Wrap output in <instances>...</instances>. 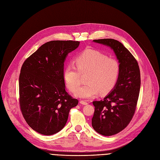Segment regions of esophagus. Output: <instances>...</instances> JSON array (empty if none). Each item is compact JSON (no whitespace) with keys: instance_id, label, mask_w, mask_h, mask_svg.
I'll return each mask as SVG.
<instances>
[{"instance_id":"34e87169","label":"esophagus","mask_w":160,"mask_h":160,"mask_svg":"<svg viewBox=\"0 0 160 160\" xmlns=\"http://www.w3.org/2000/svg\"><path fill=\"white\" fill-rule=\"evenodd\" d=\"M80 103H81V104H83V105H86V104H88V102H87L86 101H83V100L81 101H80Z\"/></svg>"}]
</instances>
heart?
I'll use <instances>...</instances> for the list:
<instances>
[{"mask_svg": "<svg viewBox=\"0 0 160 160\" xmlns=\"http://www.w3.org/2000/svg\"><path fill=\"white\" fill-rule=\"evenodd\" d=\"M76 65L69 63L65 66L63 78L68 89L75 92L80 84L81 75L88 74L87 84L76 91L75 95L89 98L99 92L105 94L115 87L120 73L117 59L94 49H87L75 59Z\"/></svg>", "mask_w": 160, "mask_h": 160, "instance_id": "b5f03b06", "label": "heart"}]
</instances>
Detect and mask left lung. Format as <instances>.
Instances as JSON below:
<instances>
[{"mask_svg": "<svg viewBox=\"0 0 160 160\" xmlns=\"http://www.w3.org/2000/svg\"><path fill=\"white\" fill-rule=\"evenodd\" d=\"M93 42L111 47L120 65V73L113 90L102 100L92 102L95 112L92 126L103 136L124 130L135 113L140 89V71L136 59L120 42L99 39Z\"/></svg>", "mask_w": 160, "mask_h": 160, "instance_id": "8db88e82", "label": "left lung"}]
</instances>
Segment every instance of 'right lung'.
I'll return each mask as SVG.
<instances>
[{"instance_id":"add662e5","label":"right lung","mask_w":160,"mask_h":160,"mask_svg":"<svg viewBox=\"0 0 160 160\" xmlns=\"http://www.w3.org/2000/svg\"><path fill=\"white\" fill-rule=\"evenodd\" d=\"M73 40H54L41 46L22 64L19 76V103L30 127L49 136L61 130L78 100L65 90L64 62L79 45Z\"/></svg>"}]
</instances>
